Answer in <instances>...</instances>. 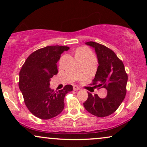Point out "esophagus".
<instances>
[{
  "label": "esophagus",
  "mask_w": 147,
  "mask_h": 147,
  "mask_svg": "<svg viewBox=\"0 0 147 147\" xmlns=\"http://www.w3.org/2000/svg\"><path fill=\"white\" fill-rule=\"evenodd\" d=\"M73 90H75V91H76V90H80V88L78 87V86H77L74 85V86H73Z\"/></svg>",
  "instance_id": "esophagus-1"
}]
</instances>
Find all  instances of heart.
Segmentation results:
<instances>
[{
  "instance_id": "b5f03b06",
  "label": "heart",
  "mask_w": 147,
  "mask_h": 147,
  "mask_svg": "<svg viewBox=\"0 0 147 147\" xmlns=\"http://www.w3.org/2000/svg\"><path fill=\"white\" fill-rule=\"evenodd\" d=\"M75 56L76 57L83 58V59H88V58L90 57L91 53H90V51L88 48L81 47V48H78L76 49Z\"/></svg>"
}]
</instances>
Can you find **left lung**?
Here are the masks:
<instances>
[{"label":"left lung","instance_id":"obj_1","mask_svg":"<svg viewBox=\"0 0 147 147\" xmlns=\"http://www.w3.org/2000/svg\"><path fill=\"white\" fill-rule=\"evenodd\" d=\"M85 44L94 49L98 59V66L92 85L98 89L105 88L107 95L100 98L97 94L88 92L87 100L83 105L90 114L98 117H107L115 112L125 98L127 74L123 62L110 49L92 41Z\"/></svg>","mask_w":147,"mask_h":147}]
</instances>
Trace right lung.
I'll use <instances>...</instances> for the list:
<instances>
[{
	"label": "right lung",
	"mask_w": 147,
	"mask_h": 147,
	"mask_svg": "<svg viewBox=\"0 0 147 147\" xmlns=\"http://www.w3.org/2000/svg\"><path fill=\"white\" fill-rule=\"evenodd\" d=\"M70 48L48 46L29 55L19 73L18 86L26 107L33 115L47 120L59 115L65 107V95L73 90V86L54 92L50 88L51 78L58 73L57 62L61 54Z\"/></svg>",
	"instance_id": "obj_1"
}]
</instances>
